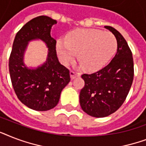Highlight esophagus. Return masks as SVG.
Segmentation results:
<instances>
[{
	"label": "esophagus",
	"instance_id": "esophagus-1",
	"mask_svg": "<svg viewBox=\"0 0 146 146\" xmlns=\"http://www.w3.org/2000/svg\"><path fill=\"white\" fill-rule=\"evenodd\" d=\"M80 73H76V72H74V71H70V76L71 80H73V79H75L76 77H78V76H80Z\"/></svg>",
	"mask_w": 146,
	"mask_h": 146
}]
</instances>
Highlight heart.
<instances>
[{
  "label": "heart",
  "mask_w": 146,
  "mask_h": 146,
  "mask_svg": "<svg viewBox=\"0 0 146 146\" xmlns=\"http://www.w3.org/2000/svg\"><path fill=\"white\" fill-rule=\"evenodd\" d=\"M56 48L63 64H70L77 52L79 66L92 71L102 68L111 59L117 49V40L109 32L78 29L68 33L65 40H57Z\"/></svg>",
  "instance_id": "heart-1"
}]
</instances>
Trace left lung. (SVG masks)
<instances>
[{"label":"left lung","mask_w":146,"mask_h":146,"mask_svg":"<svg viewBox=\"0 0 146 146\" xmlns=\"http://www.w3.org/2000/svg\"><path fill=\"white\" fill-rule=\"evenodd\" d=\"M104 28L115 36L117 53L105 67L92 74L82 75L85 86L80 93L82 111L94 117H104L120 108L133 80V60L127 42L114 28Z\"/></svg>","instance_id":"obj_1"}]
</instances>
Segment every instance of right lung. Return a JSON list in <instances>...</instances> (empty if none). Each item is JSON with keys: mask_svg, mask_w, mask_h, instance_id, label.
Masks as SVG:
<instances>
[{"mask_svg": "<svg viewBox=\"0 0 146 146\" xmlns=\"http://www.w3.org/2000/svg\"><path fill=\"white\" fill-rule=\"evenodd\" d=\"M57 21L47 16L31 19L17 33L9 60V71L13 87L20 102L38 111L54 108L61 91L70 81V72L59 62L56 40L50 29ZM40 40L48 48L46 60L36 67H28L24 57L28 43Z\"/></svg>", "mask_w": 146, "mask_h": 146, "instance_id": "obj_1", "label": "right lung"}]
</instances>
